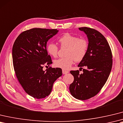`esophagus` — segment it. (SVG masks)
<instances>
[{
  "label": "esophagus",
  "mask_w": 123,
  "mask_h": 123,
  "mask_svg": "<svg viewBox=\"0 0 123 123\" xmlns=\"http://www.w3.org/2000/svg\"><path fill=\"white\" fill-rule=\"evenodd\" d=\"M68 72H69V71L64 70H62V73L63 74H66L68 73Z\"/></svg>",
  "instance_id": "esophagus-1"
}]
</instances>
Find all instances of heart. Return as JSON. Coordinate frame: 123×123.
<instances>
[{
  "label": "heart",
  "instance_id": "heart-1",
  "mask_svg": "<svg viewBox=\"0 0 123 123\" xmlns=\"http://www.w3.org/2000/svg\"><path fill=\"white\" fill-rule=\"evenodd\" d=\"M58 41L62 48H67L63 58H60L54 61V65L56 68L63 70H68L75 62H80L86 55L88 48V42L83 38L65 33L60 37ZM48 53L54 58L58 56L59 48L54 43H50L47 47Z\"/></svg>",
  "mask_w": 123,
  "mask_h": 123
}]
</instances>
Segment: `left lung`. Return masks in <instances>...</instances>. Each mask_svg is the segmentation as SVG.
Segmentation results:
<instances>
[{"label":"left lung","instance_id":"obj_1","mask_svg":"<svg viewBox=\"0 0 123 123\" xmlns=\"http://www.w3.org/2000/svg\"><path fill=\"white\" fill-rule=\"evenodd\" d=\"M88 40V48L84 58L79 64L83 72L71 71L74 81L70 85V93L74 98L86 100L95 96L103 87L112 67V53L104 36L96 30L87 27L79 28Z\"/></svg>","mask_w":123,"mask_h":123}]
</instances>
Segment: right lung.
<instances>
[{"label": "right lung", "instance_id": "1", "mask_svg": "<svg viewBox=\"0 0 123 123\" xmlns=\"http://www.w3.org/2000/svg\"><path fill=\"white\" fill-rule=\"evenodd\" d=\"M59 30L32 28L20 34L12 47V61L16 75L25 92L37 99L50 94L53 83L62 75L60 68L44 65L52 63L47 50V43Z\"/></svg>", "mask_w": 123, "mask_h": 123}]
</instances>
